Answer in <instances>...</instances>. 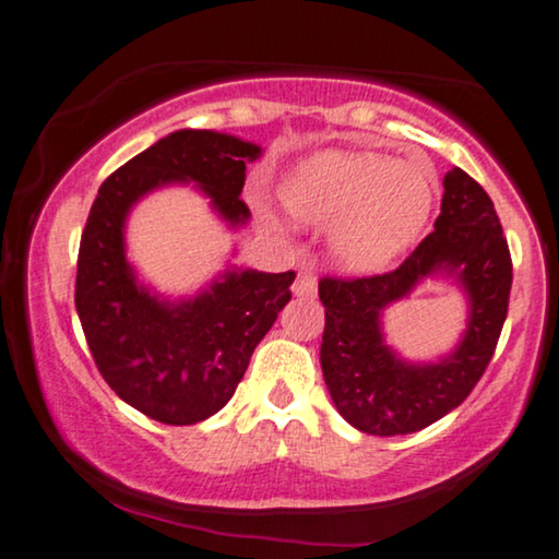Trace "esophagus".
<instances>
[{
	"label": "esophagus",
	"instance_id": "1",
	"mask_svg": "<svg viewBox=\"0 0 559 559\" xmlns=\"http://www.w3.org/2000/svg\"><path fill=\"white\" fill-rule=\"evenodd\" d=\"M293 293L297 297H312L314 293H318V277H314L310 270L299 272L295 285H293Z\"/></svg>",
	"mask_w": 559,
	"mask_h": 559
}]
</instances>
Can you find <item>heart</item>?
Returning <instances> with one entry per match:
<instances>
[{"mask_svg": "<svg viewBox=\"0 0 559 559\" xmlns=\"http://www.w3.org/2000/svg\"><path fill=\"white\" fill-rule=\"evenodd\" d=\"M433 197L436 179L426 166L378 153H314L280 183V204L295 224H333L330 249L353 272H378L406 252Z\"/></svg>", "mask_w": 559, "mask_h": 559, "instance_id": "1", "label": "heart"}]
</instances>
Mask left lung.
<instances>
[{
    "label": "left lung",
    "mask_w": 559,
    "mask_h": 559,
    "mask_svg": "<svg viewBox=\"0 0 559 559\" xmlns=\"http://www.w3.org/2000/svg\"><path fill=\"white\" fill-rule=\"evenodd\" d=\"M449 273L469 299L456 352L408 364L384 345L379 314L426 276ZM325 305L320 366L335 408L370 436L414 433L466 401L497 350L512 289V257L489 193L461 168L443 176L433 231L401 266L373 277H322Z\"/></svg>",
    "instance_id": "obj_1"
}]
</instances>
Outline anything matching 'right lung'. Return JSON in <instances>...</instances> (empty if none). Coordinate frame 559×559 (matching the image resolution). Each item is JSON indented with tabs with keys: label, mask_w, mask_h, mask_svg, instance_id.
I'll return each instance as SVG.
<instances>
[{
	"label": "right lung",
	"mask_w": 559,
	"mask_h": 559,
	"mask_svg": "<svg viewBox=\"0 0 559 559\" xmlns=\"http://www.w3.org/2000/svg\"><path fill=\"white\" fill-rule=\"evenodd\" d=\"M262 148L216 131H176L110 174L80 239L75 307L95 366L128 406L168 426L199 424L237 391L254 347L289 302L295 272L226 270L191 299L153 295L126 260L131 206L158 186L193 181L231 226L247 164Z\"/></svg>",
	"instance_id": "right-lung-1"
}]
</instances>
